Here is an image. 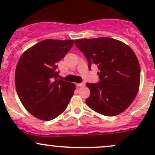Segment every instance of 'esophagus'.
<instances>
[{
  "mask_svg": "<svg viewBox=\"0 0 155 155\" xmlns=\"http://www.w3.org/2000/svg\"><path fill=\"white\" fill-rule=\"evenodd\" d=\"M78 86L79 87H84L85 86V83L84 82H82V83H80V84H78Z\"/></svg>",
  "mask_w": 155,
  "mask_h": 155,
  "instance_id": "esophagus-1",
  "label": "esophagus"
}]
</instances>
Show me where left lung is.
Wrapping results in <instances>:
<instances>
[{
  "mask_svg": "<svg viewBox=\"0 0 155 155\" xmlns=\"http://www.w3.org/2000/svg\"><path fill=\"white\" fill-rule=\"evenodd\" d=\"M76 47L87 60L89 68L95 64L100 81L87 83L90 95L86 104L104 116L123 112L136 98L140 84L138 58L129 46L107 37L75 40Z\"/></svg>",
  "mask_w": 155,
  "mask_h": 155,
  "instance_id": "8db88e82",
  "label": "left lung"
}]
</instances>
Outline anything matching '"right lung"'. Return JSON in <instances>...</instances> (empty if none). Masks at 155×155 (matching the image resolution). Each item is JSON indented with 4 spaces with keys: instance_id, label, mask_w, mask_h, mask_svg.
<instances>
[{
    "instance_id": "obj_1",
    "label": "right lung",
    "mask_w": 155,
    "mask_h": 155,
    "mask_svg": "<svg viewBox=\"0 0 155 155\" xmlns=\"http://www.w3.org/2000/svg\"><path fill=\"white\" fill-rule=\"evenodd\" d=\"M74 40L46 39L25 51L15 71L17 95L29 113L49 121L62 114L74 95V84L58 79V63L74 45Z\"/></svg>"
}]
</instances>
